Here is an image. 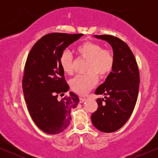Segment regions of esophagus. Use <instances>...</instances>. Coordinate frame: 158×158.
Listing matches in <instances>:
<instances>
[{"instance_id":"esophagus-1","label":"esophagus","mask_w":158,"mask_h":158,"mask_svg":"<svg viewBox=\"0 0 158 158\" xmlns=\"http://www.w3.org/2000/svg\"><path fill=\"white\" fill-rule=\"evenodd\" d=\"M85 100H86V99H85V98H84V97H79V102H80V103L84 102Z\"/></svg>"}]
</instances>
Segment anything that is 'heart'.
Instances as JSON below:
<instances>
[{
  "label": "heart",
  "instance_id": "obj_1",
  "mask_svg": "<svg viewBox=\"0 0 158 158\" xmlns=\"http://www.w3.org/2000/svg\"><path fill=\"white\" fill-rule=\"evenodd\" d=\"M77 53L81 59L87 61L84 75H79L70 81V87L79 95H85L95 86L98 78L105 79L113 71L115 64L114 52L104 49L102 44L94 41H85L77 47ZM59 64L65 73H73V58L65 50L61 53Z\"/></svg>",
  "mask_w": 158,
  "mask_h": 158
}]
</instances>
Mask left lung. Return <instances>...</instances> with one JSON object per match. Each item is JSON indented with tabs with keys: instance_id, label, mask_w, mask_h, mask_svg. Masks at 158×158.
Masks as SVG:
<instances>
[{
	"instance_id": "obj_1",
	"label": "left lung",
	"mask_w": 158,
	"mask_h": 158,
	"mask_svg": "<svg viewBox=\"0 0 158 158\" xmlns=\"http://www.w3.org/2000/svg\"><path fill=\"white\" fill-rule=\"evenodd\" d=\"M111 45L115 64L96 94H104L97 99L98 108L91 115L93 125L106 133L114 132L125 125L131 117L139 93V73L133 52L126 42L111 35H94Z\"/></svg>"
}]
</instances>
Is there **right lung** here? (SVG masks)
Listing matches in <instances>:
<instances>
[{"mask_svg": "<svg viewBox=\"0 0 158 158\" xmlns=\"http://www.w3.org/2000/svg\"><path fill=\"white\" fill-rule=\"evenodd\" d=\"M82 33L52 32L41 37L29 52L25 63L22 88L27 109L41 131L49 135L63 131L70 125V110L79 102L70 92L59 64L63 51ZM59 95L64 97L59 100Z\"/></svg>", "mask_w": 158, "mask_h": 158, "instance_id": "1", "label": "right lung"}]
</instances>
